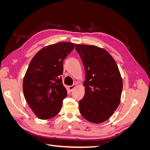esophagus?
I'll return each instance as SVG.
<instances>
[{
    "instance_id": "obj_1",
    "label": "esophagus",
    "mask_w": 150,
    "mask_h": 150,
    "mask_svg": "<svg viewBox=\"0 0 150 150\" xmlns=\"http://www.w3.org/2000/svg\"><path fill=\"white\" fill-rule=\"evenodd\" d=\"M76 87V84H73L72 86H69V89H70V91H72Z\"/></svg>"
}]
</instances>
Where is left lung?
Returning a JSON list of instances; mask_svg holds the SVG:
<instances>
[{"label": "left lung", "instance_id": "left-lung-1", "mask_svg": "<svg viewBox=\"0 0 150 150\" xmlns=\"http://www.w3.org/2000/svg\"><path fill=\"white\" fill-rule=\"evenodd\" d=\"M86 72L85 95L79 106L84 118L101 123L118 107L122 80L116 61L105 49L92 45L76 44Z\"/></svg>", "mask_w": 150, "mask_h": 150}]
</instances>
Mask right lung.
Wrapping results in <instances>:
<instances>
[{"instance_id":"1","label":"right lung","mask_w":150,"mask_h":150,"mask_svg":"<svg viewBox=\"0 0 150 150\" xmlns=\"http://www.w3.org/2000/svg\"><path fill=\"white\" fill-rule=\"evenodd\" d=\"M74 47L61 42L44 47L31 60L24 78L23 92L31 110L39 119L48 120L59 112L67 96L61 75L63 62Z\"/></svg>"}]
</instances>
